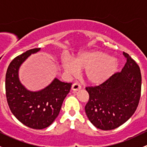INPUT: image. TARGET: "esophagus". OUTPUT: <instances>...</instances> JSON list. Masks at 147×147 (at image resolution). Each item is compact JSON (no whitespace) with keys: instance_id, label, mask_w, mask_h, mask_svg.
<instances>
[{"instance_id":"obj_1","label":"esophagus","mask_w":147,"mask_h":147,"mask_svg":"<svg viewBox=\"0 0 147 147\" xmlns=\"http://www.w3.org/2000/svg\"><path fill=\"white\" fill-rule=\"evenodd\" d=\"M80 89L81 86L80 85V84H78V83H74L72 85V90H73V91H78V90H80Z\"/></svg>"}]
</instances>
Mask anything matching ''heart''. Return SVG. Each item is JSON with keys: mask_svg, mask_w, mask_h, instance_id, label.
I'll return each mask as SVG.
<instances>
[{"mask_svg": "<svg viewBox=\"0 0 147 147\" xmlns=\"http://www.w3.org/2000/svg\"><path fill=\"white\" fill-rule=\"evenodd\" d=\"M63 67L70 75H75L78 70H84L87 82L93 85H99L107 80L116 72L118 62L104 52L93 50L79 55L72 61L65 60Z\"/></svg>", "mask_w": 147, "mask_h": 147, "instance_id": "obj_1", "label": "heart"}]
</instances>
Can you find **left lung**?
Masks as SVG:
<instances>
[{
  "mask_svg": "<svg viewBox=\"0 0 147 147\" xmlns=\"http://www.w3.org/2000/svg\"><path fill=\"white\" fill-rule=\"evenodd\" d=\"M126 63L102 84L87 87L89 101L84 109L90 122L102 130L116 129L135 112L141 96L142 75L135 61L123 52Z\"/></svg>",
  "mask_w": 147,
  "mask_h": 147,
  "instance_id": "8db88e82",
  "label": "left lung"
}]
</instances>
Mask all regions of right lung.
I'll list each match as a JSON object with an SVG mask.
<instances>
[{"label":"right lung","mask_w":147,"mask_h":147,"mask_svg":"<svg viewBox=\"0 0 147 147\" xmlns=\"http://www.w3.org/2000/svg\"><path fill=\"white\" fill-rule=\"evenodd\" d=\"M40 48H34L17 56L10 63L5 75L6 98L10 111L24 125L35 129L49 127L60 113L65 98L72 83L63 82L55 78L42 90H27L20 82L19 68L31 54Z\"/></svg>","instance_id":"1"}]
</instances>
